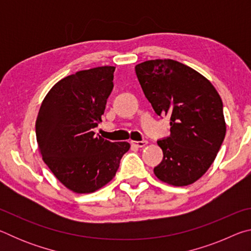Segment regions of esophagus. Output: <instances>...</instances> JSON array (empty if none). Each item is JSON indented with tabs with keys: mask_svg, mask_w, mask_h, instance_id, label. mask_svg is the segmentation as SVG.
<instances>
[{
	"mask_svg": "<svg viewBox=\"0 0 251 251\" xmlns=\"http://www.w3.org/2000/svg\"><path fill=\"white\" fill-rule=\"evenodd\" d=\"M130 144H131V145H133V146L142 148V147H145V146L147 145V144H148V142H147V141H139V142H137V141H131Z\"/></svg>",
	"mask_w": 251,
	"mask_h": 251,
	"instance_id": "34e87169",
	"label": "esophagus"
}]
</instances>
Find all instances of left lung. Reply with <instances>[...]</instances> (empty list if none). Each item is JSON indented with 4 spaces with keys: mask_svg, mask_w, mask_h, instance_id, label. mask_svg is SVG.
<instances>
[{
    "mask_svg": "<svg viewBox=\"0 0 251 251\" xmlns=\"http://www.w3.org/2000/svg\"><path fill=\"white\" fill-rule=\"evenodd\" d=\"M146 99L158 116H171V136L157 142L164 158L154 174L172 186H188L205 174L226 135L223 100L209 80L174 59L135 67Z\"/></svg>",
    "mask_w": 251,
    "mask_h": 251,
    "instance_id": "1",
    "label": "left lung"
}]
</instances>
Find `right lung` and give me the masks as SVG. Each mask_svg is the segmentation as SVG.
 Returning <instances> with one entry per match:
<instances>
[{
  "mask_svg": "<svg viewBox=\"0 0 251 251\" xmlns=\"http://www.w3.org/2000/svg\"><path fill=\"white\" fill-rule=\"evenodd\" d=\"M114 66L66 76L46 94L35 122L44 163L67 189L90 194L113 179L129 143H110L94 128L113 90Z\"/></svg>",
  "mask_w": 251,
  "mask_h": 251,
  "instance_id": "right-lung-1",
  "label": "right lung"
}]
</instances>
